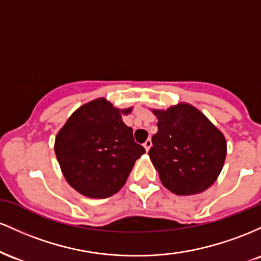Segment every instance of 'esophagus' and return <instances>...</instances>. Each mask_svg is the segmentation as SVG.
Segmentation results:
<instances>
[{"instance_id":"1","label":"esophagus","mask_w":261,"mask_h":261,"mask_svg":"<svg viewBox=\"0 0 261 261\" xmlns=\"http://www.w3.org/2000/svg\"><path fill=\"white\" fill-rule=\"evenodd\" d=\"M151 146H152V141H151V139H148L147 141H146L145 143H143V147H145L146 152L149 151V148H151Z\"/></svg>"}]
</instances>
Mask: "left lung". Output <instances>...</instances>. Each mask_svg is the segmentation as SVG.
Returning <instances> with one entry per match:
<instances>
[{"mask_svg":"<svg viewBox=\"0 0 261 261\" xmlns=\"http://www.w3.org/2000/svg\"><path fill=\"white\" fill-rule=\"evenodd\" d=\"M158 131L148 154L162 184L176 195H195L217 180L227 154L224 135L195 107L152 109Z\"/></svg>","mask_w":261,"mask_h":261,"instance_id":"left-lung-1","label":"left lung"}]
</instances>
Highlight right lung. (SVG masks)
I'll return each mask as SVG.
<instances>
[{
	"instance_id": "1",
	"label": "right lung",
	"mask_w": 261,
	"mask_h": 261,
	"mask_svg": "<svg viewBox=\"0 0 261 261\" xmlns=\"http://www.w3.org/2000/svg\"><path fill=\"white\" fill-rule=\"evenodd\" d=\"M119 109L98 98L74 110L55 137L56 158L66 181L81 195L106 199L124 187L145 148L135 142L133 128Z\"/></svg>"
}]
</instances>
